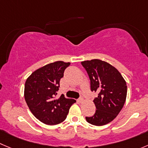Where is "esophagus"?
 Here are the masks:
<instances>
[{
    "mask_svg": "<svg viewBox=\"0 0 148 148\" xmlns=\"http://www.w3.org/2000/svg\"><path fill=\"white\" fill-rule=\"evenodd\" d=\"M78 102H79V103H82V102H84V98H83V97H81L78 99Z\"/></svg>",
    "mask_w": 148,
    "mask_h": 148,
    "instance_id": "34e87169",
    "label": "esophagus"
}]
</instances>
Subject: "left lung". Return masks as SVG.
Returning <instances> with one entry per match:
<instances>
[{"label":"left lung","instance_id":"left-lung-1","mask_svg":"<svg viewBox=\"0 0 148 148\" xmlns=\"http://www.w3.org/2000/svg\"><path fill=\"white\" fill-rule=\"evenodd\" d=\"M86 70L91 83V91L98 93L94 99L95 113L86 117L88 123L103 126L115 119L125 103L127 86L117 69L99 60L81 62Z\"/></svg>","mask_w":148,"mask_h":148}]
</instances>
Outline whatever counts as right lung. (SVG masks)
<instances>
[{
	"label": "right lung",
	"mask_w": 148,
	"mask_h": 148,
	"mask_svg": "<svg viewBox=\"0 0 148 148\" xmlns=\"http://www.w3.org/2000/svg\"><path fill=\"white\" fill-rule=\"evenodd\" d=\"M70 62L57 61L33 72L25 85V99L35 117L47 125H57L67 118L69 109L75 100L63 94L56 97L60 79Z\"/></svg>",
	"instance_id": "right-lung-1"
}]
</instances>
